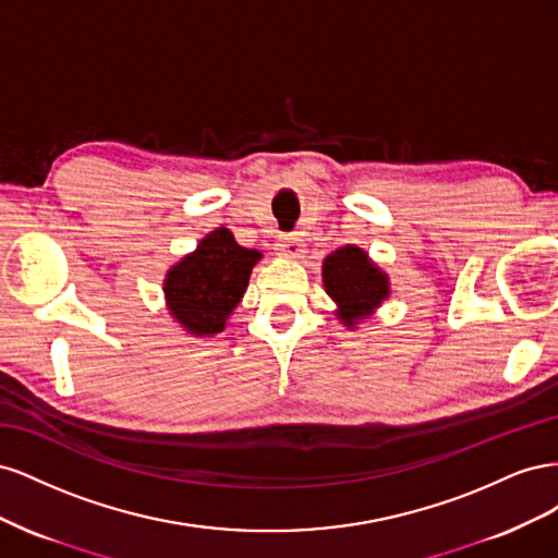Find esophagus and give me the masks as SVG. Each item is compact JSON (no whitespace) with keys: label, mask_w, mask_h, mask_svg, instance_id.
I'll return each mask as SVG.
<instances>
[{"label":"esophagus","mask_w":558,"mask_h":558,"mask_svg":"<svg viewBox=\"0 0 558 558\" xmlns=\"http://www.w3.org/2000/svg\"><path fill=\"white\" fill-rule=\"evenodd\" d=\"M302 234L293 232V234H283L281 238V253L289 258H302V253H305V244H302Z\"/></svg>","instance_id":"obj_1"}]
</instances>
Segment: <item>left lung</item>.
<instances>
[{
	"label": "left lung",
	"instance_id": "left-lung-1",
	"mask_svg": "<svg viewBox=\"0 0 558 558\" xmlns=\"http://www.w3.org/2000/svg\"><path fill=\"white\" fill-rule=\"evenodd\" d=\"M324 286L340 307L344 324L373 312L388 295V279L359 246H342L324 263Z\"/></svg>",
	"mask_w": 558,
	"mask_h": 558
}]
</instances>
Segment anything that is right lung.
<instances>
[{"label": "right lung", "mask_w": 558, "mask_h": 558, "mask_svg": "<svg viewBox=\"0 0 558 558\" xmlns=\"http://www.w3.org/2000/svg\"><path fill=\"white\" fill-rule=\"evenodd\" d=\"M258 260L260 251L240 246L228 228L209 232L195 253L167 272V307L185 330L195 335L221 332L246 291L251 267Z\"/></svg>", "instance_id": "add662e5"}]
</instances>
